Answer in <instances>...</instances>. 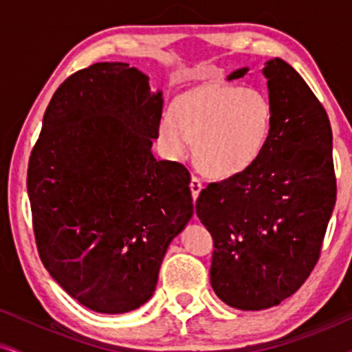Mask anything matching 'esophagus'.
I'll list each match as a JSON object with an SVG mask.
<instances>
[{
	"mask_svg": "<svg viewBox=\"0 0 352 352\" xmlns=\"http://www.w3.org/2000/svg\"><path fill=\"white\" fill-rule=\"evenodd\" d=\"M189 188H191V195L192 197H197V195H199L201 188H203V183H201V179L197 176H192L191 177V183H189Z\"/></svg>",
	"mask_w": 352,
	"mask_h": 352,
	"instance_id": "1",
	"label": "esophagus"
}]
</instances>
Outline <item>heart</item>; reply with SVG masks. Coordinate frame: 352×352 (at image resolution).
<instances>
[{"label":"heart","instance_id":"1","mask_svg":"<svg viewBox=\"0 0 352 352\" xmlns=\"http://www.w3.org/2000/svg\"><path fill=\"white\" fill-rule=\"evenodd\" d=\"M274 108L266 93L231 82H211L189 91L160 123L168 153L184 157L195 143L199 168L231 177L258 161L270 141Z\"/></svg>","mask_w":352,"mask_h":352}]
</instances>
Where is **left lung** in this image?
<instances>
[{"label":"left lung","instance_id":"obj_1","mask_svg":"<svg viewBox=\"0 0 352 352\" xmlns=\"http://www.w3.org/2000/svg\"><path fill=\"white\" fill-rule=\"evenodd\" d=\"M248 68L228 80L243 78ZM274 120L251 168L209 183L196 214L211 232V286L243 311L276 306L309 278L336 204L333 131L326 109L286 61L263 69Z\"/></svg>","mask_w":352,"mask_h":352}]
</instances>
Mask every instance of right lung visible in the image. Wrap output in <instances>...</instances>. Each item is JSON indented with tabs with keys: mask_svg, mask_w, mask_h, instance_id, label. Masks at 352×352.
<instances>
[{
	"mask_svg": "<svg viewBox=\"0 0 352 352\" xmlns=\"http://www.w3.org/2000/svg\"><path fill=\"white\" fill-rule=\"evenodd\" d=\"M126 63H96L51 98L28 164L41 263L91 311L136 309L192 216L191 175L156 161L163 94Z\"/></svg>",
	"mask_w": 352,
	"mask_h": 352,
	"instance_id": "1",
	"label": "right lung"
}]
</instances>
